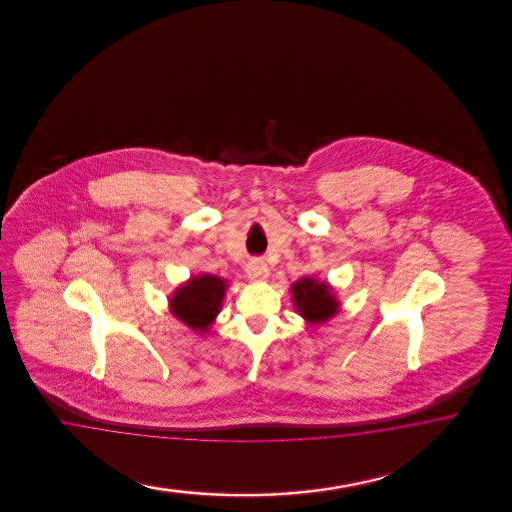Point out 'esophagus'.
I'll list each match as a JSON object with an SVG mask.
<instances>
[{
    "label": "esophagus",
    "mask_w": 512,
    "mask_h": 512,
    "mask_svg": "<svg viewBox=\"0 0 512 512\" xmlns=\"http://www.w3.org/2000/svg\"><path fill=\"white\" fill-rule=\"evenodd\" d=\"M246 272L253 281H264L270 276V268H268V264L264 263L263 259H251L248 266H246Z\"/></svg>",
    "instance_id": "obj_1"
}]
</instances>
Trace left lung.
<instances>
[{"mask_svg": "<svg viewBox=\"0 0 512 512\" xmlns=\"http://www.w3.org/2000/svg\"><path fill=\"white\" fill-rule=\"evenodd\" d=\"M295 310L310 325H323L340 310V300L328 281L302 278L291 287Z\"/></svg>", "mask_w": 512, "mask_h": 512, "instance_id": "1", "label": "left lung"}]
</instances>
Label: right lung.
Returning a JSON list of instances; mask_svg holds the SVG:
<instances>
[{
	"label": "right lung",
	"instance_id": "obj_1",
	"mask_svg": "<svg viewBox=\"0 0 512 512\" xmlns=\"http://www.w3.org/2000/svg\"><path fill=\"white\" fill-rule=\"evenodd\" d=\"M229 281L212 274L191 276L169 296L171 313L197 334H206L221 311Z\"/></svg>",
	"mask_w": 512,
	"mask_h": 512
}]
</instances>
